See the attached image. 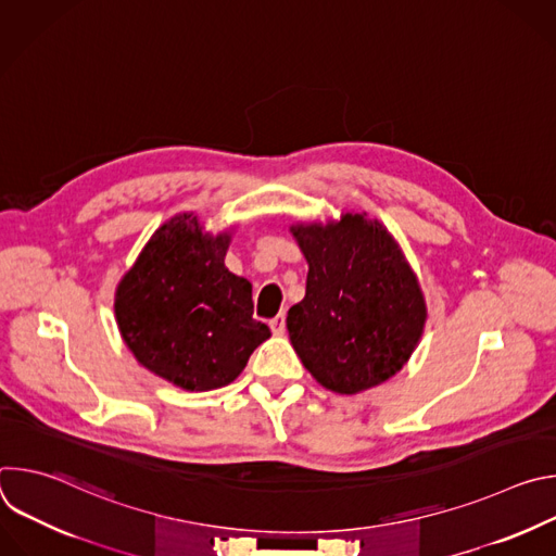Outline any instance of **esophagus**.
<instances>
[{
  "mask_svg": "<svg viewBox=\"0 0 556 556\" xmlns=\"http://www.w3.org/2000/svg\"><path fill=\"white\" fill-rule=\"evenodd\" d=\"M270 330H273V334H277V337H281L283 332H286V312H279L275 319L270 321Z\"/></svg>",
  "mask_w": 556,
  "mask_h": 556,
  "instance_id": "1",
  "label": "esophagus"
}]
</instances>
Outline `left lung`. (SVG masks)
Returning a JSON list of instances; mask_svg holds the SVG:
<instances>
[{
  "label": "left lung",
  "instance_id": "8db88e82",
  "mask_svg": "<svg viewBox=\"0 0 556 556\" xmlns=\"http://www.w3.org/2000/svg\"><path fill=\"white\" fill-rule=\"evenodd\" d=\"M292 235L309 270L286 324L305 369L337 393L401 371L422 337L427 307L391 235L361 213L339 224H296Z\"/></svg>",
  "mask_w": 556,
  "mask_h": 556
}]
</instances>
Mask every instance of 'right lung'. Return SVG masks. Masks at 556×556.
I'll return each mask as SVG.
<instances>
[{
  "label": "right lung",
  "instance_id": "right-lung-1",
  "mask_svg": "<svg viewBox=\"0 0 556 556\" xmlns=\"http://www.w3.org/2000/svg\"><path fill=\"white\" fill-rule=\"evenodd\" d=\"M230 235H204L195 215L163 224L116 290V319L138 363L208 391L247 367L270 330L253 319V286L224 266Z\"/></svg>",
  "mask_w": 556,
  "mask_h": 556
}]
</instances>
